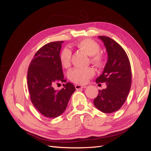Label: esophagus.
I'll return each mask as SVG.
<instances>
[{"label":"esophagus","instance_id":"1","mask_svg":"<svg viewBox=\"0 0 151 151\" xmlns=\"http://www.w3.org/2000/svg\"><path fill=\"white\" fill-rule=\"evenodd\" d=\"M86 87V86L84 85H75V88H76V89H77V90L82 89V88H85Z\"/></svg>","mask_w":151,"mask_h":151}]
</instances>
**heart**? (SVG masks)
<instances>
[{
	"mask_svg": "<svg viewBox=\"0 0 151 151\" xmlns=\"http://www.w3.org/2000/svg\"><path fill=\"white\" fill-rule=\"evenodd\" d=\"M76 45L88 55L91 56V62L98 65H101L103 62V57L99 53L101 50L100 45L95 41L91 39H85L78 42ZM70 59H71V52L68 48H65L60 55V60L62 65L65 68L69 67L70 65ZM95 70L92 67H88V68L75 67L69 70L68 76L72 82L76 84H83L87 82L89 79L95 75Z\"/></svg>",
	"mask_w": 151,
	"mask_h": 151,
	"instance_id": "1",
	"label": "heart"
}]
</instances>
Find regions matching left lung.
Masks as SVG:
<instances>
[{
    "instance_id": "left-lung-1",
    "label": "left lung",
    "mask_w": 151,
    "mask_h": 151,
    "mask_svg": "<svg viewBox=\"0 0 151 151\" xmlns=\"http://www.w3.org/2000/svg\"><path fill=\"white\" fill-rule=\"evenodd\" d=\"M99 38L104 43L108 58L96 82L106 83L107 87L99 91L93 103L99 110L110 114L119 110L126 101L132 83V72L129 57L123 47L109 37Z\"/></svg>"
}]
</instances>
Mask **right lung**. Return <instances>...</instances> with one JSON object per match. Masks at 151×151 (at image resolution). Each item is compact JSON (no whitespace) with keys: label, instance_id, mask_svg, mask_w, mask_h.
I'll list each match as a JSON object with an SVG mask.
<instances>
[{"label":"right lung","instance_id":"obj_1","mask_svg":"<svg viewBox=\"0 0 151 151\" xmlns=\"http://www.w3.org/2000/svg\"><path fill=\"white\" fill-rule=\"evenodd\" d=\"M63 41L45 45L35 54L28 69L27 82L30 100L36 110L49 118L60 116L65 110L75 91L73 84H63V88L55 90L54 86L66 82L60 60Z\"/></svg>","mask_w":151,"mask_h":151}]
</instances>
